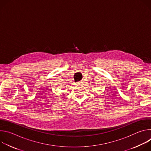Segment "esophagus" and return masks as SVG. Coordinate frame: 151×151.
I'll return each mask as SVG.
<instances>
[{
    "mask_svg": "<svg viewBox=\"0 0 151 151\" xmlns=\"http://www.w3.org/2000/svg\"><path fill=\"white\" fill-rule=\"evenodd\" d=\"M82 83H83V82H82V81H80V82H79L78 83V84H82Z\"/></svg>",
    "mask_w": 151,
    "mask_h": 151,
    "instance_id": "esophagus-1",
    "label": "esophagus"
}]
</instances>
